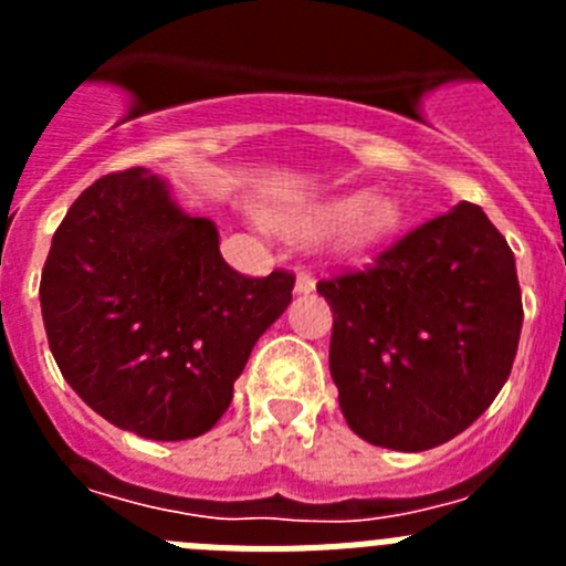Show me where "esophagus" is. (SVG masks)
Returning a JSON list of instances; mask_svg holds the SVG:
<instances>
[{
  "label": "esophagus",
  "instance_id": "esophagus-1",
  "mask_svg": "<svg viewBox=\"0 0 566 566\" xmlns=\"http://www.w3.org/2000/svg\"><path fill=\"white\" fill-rule=\"evenodd\" d=\"M317 289V274L312 269H297V280H294V292L308 294Z\"/></svg>",
  "mask_w": 566,
  "mask_h": 566
}]
</instances>
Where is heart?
I'll use <instances>...</instances> for the list:
<instances>
[{
	"instance_id": "obj_1",
	"label": "heart",
	"mask_w": 566,
	"mask_h": 566,
	"mask_svg": "<svg viewBox=\"0 0 566 566\" xmlns=\"http://www.w3.org/2000/svg\"><path fill=\"white\" fill-rule=\"evenodd\" d=\"M402 227V209L385 195L352 192L332 201L308 203L277 218V229L294 240H319L339 229L345 252H368L394 238Z\"/></svg>"
}]
</instances>
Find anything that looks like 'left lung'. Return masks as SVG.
I'll list each match as a JSON object with an SVG mask.
<instances>
[{"label":"left lung","mask_w":566,"mask_h":566,"mask_svg":"<svg viewBox=\"0 0 566 566\" xmlns=\"http://www.w3.org/2000/svg\"><path fill=\"white\" fill-rule=\"evenodd\" d=\"M334 312L328 368L357 437L428 451L476 422L507 382L522 289L507 240L462 201L377 254L319 280Z\"/></svg>","instance_id":"left-lung-1"}]
</instances>
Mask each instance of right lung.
<instances>
[{
	"mask_svg": "<svg viewBox=\"0 0 566 566\" xmlns=\"http://www.w3.org/2000/svg\"><path fill=\"white\" fill-rule=\"evenodd\" d=\"M294 274L234 272L209 218L181 212L144 167L98 178L59 223L42 269L59 371L96 413L158 442L201 437L232 402Z\"/></svg>",
	"mask_w": 566,
	"mask_h": 566,
	"instance_id": "1",
	"label": "right lung"
}]
</instances>
